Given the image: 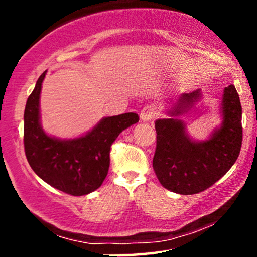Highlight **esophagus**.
<instances>
[{"instance_id":"34e87169","label":"esophagus","mask_w":257,"mask_h":257,"mask_svg":"<svg viewBox=\"0 0 257 257\" xmlns=\"http://www.w3.org/2000/svg\"><path fill=\"white\" fill-rule=\"evenodd\" d=\"M156 112H157V107L155 105H147L140 112V119L143 122H149V120L155 118Z\"/></svg>"}]
</instances>
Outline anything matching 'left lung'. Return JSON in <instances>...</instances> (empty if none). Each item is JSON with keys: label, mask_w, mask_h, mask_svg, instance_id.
<instances>
[{"label": "left lung", "mask_w": 257, "mask_h": 257, "mask_svg": "<svg viewBox=\"0 0 257 257\" xmlns=\"http://www.w3.org/2000/svg\"><path fill=\"white\" fill-rule=\"evenodd\" d=\"M200 99V89L181 94L170 100L169 117L155 122L157 147L153 170L164 188L179 194L199 193L210 187L231 169L240 152L241 106L234 85L223 89L220 126L202 141L193 140L186 123L178 118Z\"/></svg>", "instance_id": "1"}]
</instances>
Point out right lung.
Wrapping results in <instances>:
<instances>
[{"instance_id": "obj_1", "label": "right lung", "mask_w": 257, "mask_h": 257, "mask_svg": "<svg viewBox=\"0 0 257 257\" xmlns=\"http://www.w3.org/2000/svg\"><path fill=\"white\" fill-rule=\"evenodd\" d=\"M44 71L26 101L24 147L29 164L52 187L84 196L102 185L110 167V150L124 129L139 122L134 112L104 117L85 134L73 139L51 137L41 124L40 96Z\"/></svg>"}]
</instances>
